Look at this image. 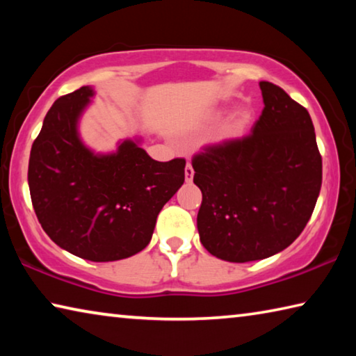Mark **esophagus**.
Here are the masks:
<instances>
[{
    "instance_id": "34e87169",
    "label": "esophagus",
    "mask_w": 356,
    "mask_h": 356,
    "mask_svg": "<svg viewBox=\"0 0 356 356\" xmlns=\"http://www.w3.org/2000/svg\"><path fill=\"white\" fill-rule=\"evenodd\" d=\"M193 176H195V171H193V166L190 163H186L185 166V182H191Z\"/></svg>"
}]
</instances>
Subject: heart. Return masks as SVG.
I'll return each mask as SVG.
<instances>
[{"instance_id": "heart-1", "label": "heart", "mask_w": 356, "mask_h": 356, "mask_svg": "<svg viewBox=\"0 0 356 356\" xmlns=\"http://www.w3.org/2000/svg\"><path fill=\"white\" fill-rule=\"evenodd\" d=\"M222 113H225L222 110H213L210 113V120H218L222 116ZM252 120H254V113H252L250 106H237L225 119V122L221 124L216 140L220 143H232L242 140L250 131Z\"/></svg>"}]
</instances>
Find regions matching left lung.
Here are the masks:
<instances>
[{"instance_id": "obj_1", "label": "left lung", "mask_w": 356, "mask_h": 356, "mask_svg": "<svg viewBox=\"0 0 356 356\" xmlns=\"http://www.w3.org/2000/svg\"><path fill=\"white\" fill-rule=\"evenodd\" d=\"M264 110L251 135L193 159L202 191L201 243L227 262L286 250L309 221L322 185V156L306 108L273 83H259Z\"/></svg>"}]
</instances>
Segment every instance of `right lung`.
<instances>
[{"label": "right lung", "instance_id": "1", "mask_svg": "<svg viewBox=\"0 0 356 356\" xmlns=\"http://www.w3.org/2000/svg\"><path fill=\"white\" fill-rule=\"evenodd\" d=\"M95 95L83 86L48 110L29 155L28 185L38 220L63 250L86 261L111 262L146 248L160 210L185 180V160L156 161L143 138L116 150L84 144L80 120Z\"/></svg>", "mask_w": 356, "mask_h": 356}]
</instances>
